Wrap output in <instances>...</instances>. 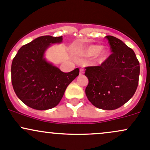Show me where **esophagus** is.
I'll list each match as a JSON object with an SVG mask.
<instances>
[{
  "mask_svg": "<svg viewBox=\"0 0 150 150\" xmlns=\"http://www.w3.org/2000/svg\"><path fill=\"white\" fill-rule=\"evenodd\" d=\"M84 73V70L83 68H80V75H83Z\"/></svg>",
  "mask_w": 150,
  "mask_h": 150,
  "instance_id": "esophagus-1",
  "label": "esophagus"
}]
</instances>
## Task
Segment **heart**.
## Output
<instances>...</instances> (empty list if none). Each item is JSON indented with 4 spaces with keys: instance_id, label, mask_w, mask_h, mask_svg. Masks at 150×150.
Segmentation results:
<instances>
[{
    "instance_id": "obj_1",
    "label": "heart",
    "mask_w": 150,
    "mask_h": 150,
    "mask_svg": "<svg viewBox=\"0 0 150 150\" xmlns=\"http://www.w3.org/2000/svg\"><path fill=\"white\" fill-rule=\"evenodd\" d=\"M78 54L83 57H91L95 56L97 62H103L108 57V50L105 47H100L97 45H90L81 47L78 50Z\"/></svg>"
}]
</instances>
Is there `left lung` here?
I'll list each match as a JSON object with an SVG mask.
<instances>
[{
	"mask_svg": "<svg viewBox=\"0 0 150 150\" xmlns=\"http://www.w3.org/2000/svg\"><path fill=\"white\" fill-rule=\"evenodd\" d=\"M111 54L100 66L86 67L88 99L94 106L114 110L122 106L136 92L139 62L134 52L122 41L106 36Z\"/></svg>",
	"mask_w": 150,
	"mask_h": 150,
	"instance_id": "1",
	"label": "left lung"
}]
</instances>
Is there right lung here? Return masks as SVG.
Masks as SVG:
<instances>
[{
  "mask_svg": "<svg viewBox=\"0 0 150 150\" xmlns=\"http://www.w3.org/2000/svg\"><path fill=\"white\" fill-rule=\"evenodd\" d=\"M62 41V36L39 37L22 46L13 59V88L18 98L30 108H54L60 102L68 85L79 75L78 68L63 72L44 58L47 47Z\"/></svg>",
  "mask_w": 150,
  "mask_h": 150,
  "instance_id": "right-lung-1",
  "label": "right lung"
}]
</instances>
